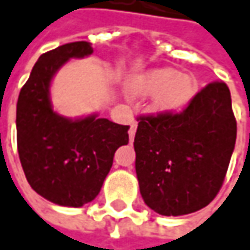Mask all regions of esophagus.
<instances>
[{
  "label": "esophagus",
  "mask_w": 250,
  "mask_h": 250,
  "mask_svg": "<svg viewBox=\"0 0 250 250\" xmlns=\"http://www.w3.org/2000/svg\"><path fill=\"white\" fill-rule=\"evenodd\" d=\"M136 128H137V125L133 122L131 125H130V130H128V136H130V142H133V139H134V134H136Z\"/></svg>",
  "instance_id": "obj_1"
}]
</instances>
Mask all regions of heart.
Here are the masks:
<instances>
[{
  "instance_id": "b5f03b06",
  "label": "heart",
  "mask_w": 250,
  "mask_h": 250,
  "mask_svg": "<svg viewBox=\"0 0 250 250\" xmlns=\"http://www.w3.org/2000/svg\"><path fill=\"white\" fill-rule=\"evenodd\" d=\"M133 91L142 96H154L153 105L159 111H180L193 99L197 83L193 76L176 73L171 68H159L139 77Z\"/></svg>"
}]
</instances>
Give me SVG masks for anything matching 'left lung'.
<instances>
[{"label": "left lung", "instance_id": "obj_1", "mask_svg": "<svg viewBox=\"0 0 250 250\" xmlns=\"http://www.w3.org/2000/svg\"><path fill=\"white\" fill-rule=\"evenodd\" d=\"M137 122L136 173L145 203L163 216L208 206L223 185L236 142L229 87L209 83L183 111Z\"/></svg>", "mask_w": 250, "mask_h": 250}]
</instances>
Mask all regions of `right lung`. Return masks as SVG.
Here are the masks:
<instances>
[{
    "mask_svg": "<svg viewBox=\"0 0 250 250\" xmlns=\"http://www.w3.org/2000/svg\"><path fill=\"white\" fill-rule=\"evenodd\" d=\"M90 54L93 47L87 41L44 53L17 103V146L25 177L40 196L67 208L94 200L116 150L128 143V125L97 114L71 120L53 110L50 84L54 74L70 58Z\"/></svg>",
    "mask_w": 250,
    "mask_h": 250,
    "instance_id": "1",
    "label": "right lung"
}]
</instances>
